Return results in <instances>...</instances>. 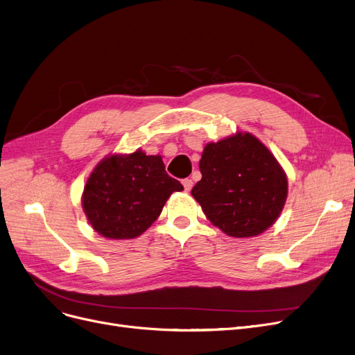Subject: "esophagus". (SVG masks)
<instances>
[{"label":"esophagus","instance_id":"esophagus-1","mask_svg":"<svg viewBox=\"0 0 355 355\" xmlns=\"http://www.w3.org/2000/svg\"><path fill=\"white\" fill-rule=\"evenodd\" d=\"M182 186H184V190H186L187 193L193 189V181L190 180V178H186V180H182Z\"/></svg>","mask_w":355,"mask_h":355}]
</instances>
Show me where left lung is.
I'll use <instances>...</instances> for the list:
<instances>
[{"instance_id": "1", "label": "left lung", "mask_w": 355, "mask_h": 355, "mask_svg": "<svg viewBox=\"0 0 355 355\" xmlns=\"http://www.w3.org/2000/svg\"><path fill=\"white\" fill-rule=\"evenodd\" d=\"M191 196L211 225L232 238L258 236L282 214L288 181L272 152L250 132L209 142Z\"/></svg>"}]
</instances>
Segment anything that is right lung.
Here are the masks:
<instances>
[{
  "label": "right lung",
  "mask_w": 355,
  "mask_h": 355,
  "mask_svg": "<svg viewBox=\"0 0 355 355\" xmlns=\"http://www.w3.org/2000/svg\"><path fill=\"white\" fill-rule=\"evenodd\" d=\"M184 187L169 177L161 155L109 153L85 181L81 205L87 220L107 239H132L155 222L174 191Z\"/></svg>",
  "instance_id": "obj_1"
}]
</instances>
